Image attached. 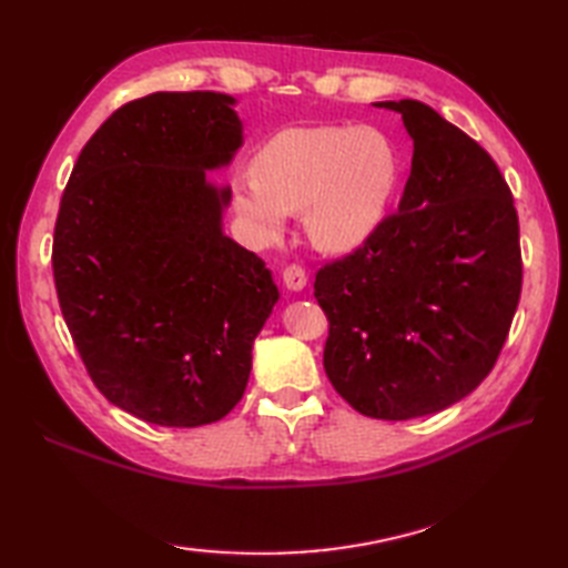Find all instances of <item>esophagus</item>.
I'll return each mask as SVG.
<instances>
[{"mask_svg":"<svg viewBox=\"0 0 568 568\" xmlns=\"http://www.w3.org/2000/svg\"><path fill=\"white\" fill-rule=\"evenodd\" d=\"M283 283L287 285V291H305L307 287V271L303 268V265H297V263H291V265H285V271H283Z\"/></svg>","mask_w":568,"mask_h":568,"instance_id":"34e87169","label":"esophagus"}]
</instances>
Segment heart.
Instances as JSON below:
<instances>
[{"label":"heart","instance_id":"1","mask_svg":"<svg viewBox=\"0 0 568 568\" xmlns=\"http://www.w3.org/2000/svg\"><path fill=\"white\" fill-rule=\"evenodd\" d=\"M397 180L393 143L376 129H285L258 151L253 173L232 183L251 234L271 244L303 212L312 244L344 253L376 232Z\"/></svg>","mask_w":568,"mask_h":568}]
</instances>
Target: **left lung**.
<instances>
[{
    "label": "left lung",
    "mask_w": 568,
    "mask_h": 568,
    "mask_svg": "<svg viewBox=\"0 0 568 568\" xmlns=\"http://www.w3.org/2000/svg\"><path fill=\"white\" fill-rule=\"evenodd\" d=\"M413 136L400 204L364 244L320 265L324 371L356 413L413 419L474 393L523 293L513 192L484 146L417 100L378 102Z\"/></svg>",
    "instance_id": "1"
}]
</instances>
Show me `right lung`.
Masks as SVG:
<instances>
[{"label":"right lung","mask_w":568,"mask_h":568,"mask_svg":"<svg viewBox=\"0 0 568 568\" xmlns=\"http://www.w3.org/2000/svg\"><path fill=\"white\" fill-rule=\"evenodd\" d=\"M234 100L153 92L84 143L60 197L53 281L98 390L161 427L222 419L246 390L271 271L222 232L229 187L204 171L241 146Z\"/></svg>","instance_id":"add662e5"}]
</instances>
